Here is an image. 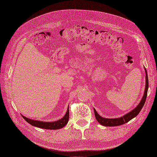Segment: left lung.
Segmentation results:
<instances>
[{
	"label": "left lung",
	"instance_id": "obj_1",
	"mask_svg": "<svg viewBox=\"0 0 157 157\" xmlns=\"http://www.w3.org/2000/svg\"><path fill=\"white\" fill-rule=\"evenodd\" d=\"M145 71H146V88H145V90H144V94L140 102L139 103L137 107L133 110H132V111H130L129 113H127L124 116H123L122 117L118 118H111V119L101 117L100 115L98 114V113L96 111V109L94 108L95 117L97 121L101 125L104 126H108V127H114V126H118V125H123L127 122H128L129 121H130L132 118L136 117V116L139 114V113H140V111H141L144 105L145 101L146 100L148 86H149L148 76H147V73L146 68H145Z\"/></svg>",
	"mask_w": 157,
	"mask_h": 157
}]
</instances>
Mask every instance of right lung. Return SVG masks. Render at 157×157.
I'll return each mask as SVG.
<instances>
[{"label": "right lung", "instance_id": "right-lung-1", "mask_svg": "<svg viewBox=\"0 0 157 157\" xmlns=\"http://www.w3.org/2000/svg\"><path fill=\"white\" fill-rule=\"evenodd\" d=\"M22 117L28 123H29L33 126L46 129H59L65 127L68 123L69 119V108L68 107L65 115L61 119L56 121H50V122H48V121H38L36 120L30 119L24 117V116H22Z\"/></svg>", "mask_w": 157, "mask_h": 157}]
</instances>
